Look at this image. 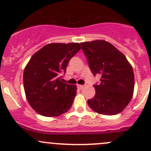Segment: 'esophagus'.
<instances>
[{"mask_svg":"<svg viewBox=\"0 0 151 151\" xmlns=\"http://www.w3.org/2000/svg\"><path fill=\"white\" fill-rule=\"evenodd\" d=\"M77 87H78L80 89H83V88H85V85H77Z\"/></svg>","mask_w":151,"mask_h":151,"instance_id":"1","label":"esophagus"}]
</instances>
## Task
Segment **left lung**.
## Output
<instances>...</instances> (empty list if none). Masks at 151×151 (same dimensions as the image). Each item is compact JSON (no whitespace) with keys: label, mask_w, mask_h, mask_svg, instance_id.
<instances>
[{"label":"left lung","mask_w":151,"mask_h":151,"mask_svg":"<svg viewBox=\"0 0 151 151\" xmlns=\"http://www.w3.org/2000/svg\"><path fill=\"white\" fill-rule=\"evenodd\" d=\"M93 76L101 74L90 107L101 115L120 113L130 102L134 88L133 68L124 55L112 44L96 40L80 44Z\"/></svg>","instance_id":"8db88e82"}]
</instances>
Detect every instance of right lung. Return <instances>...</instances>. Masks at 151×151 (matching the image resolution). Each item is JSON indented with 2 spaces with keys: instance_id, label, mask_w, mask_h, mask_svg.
I'll list each match as a JSON object with an SVG mask.
<instances>
[{
  "instance_id": "obj_1",
  "label": "right lung",
  "mask_w": 151,
  "mask_h": 151,
  "mask_svg": "<svg viewBox=\"0 0 151 151\" xmlns=\"http://www.w3.org/2000/svg\"><path fill=\"white\" fill-rule=\"evenodd\" d=\"M79 43L49 44L36 52L25 66L23 84L29 104L39 115L57 117L71 108L77 86L60 81Z\"/></svg>"
}]
</instances>
